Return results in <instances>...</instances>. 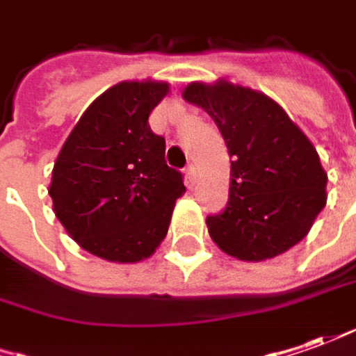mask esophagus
Here are the masks:
<instances>
[{
	"label": "esophagus",
	"mask_w": 356,
	"mask_h": 356,
	"mask_svg": "<svg viewBox=\"0 0 356 356\" xmlns=\"http://www.w3.org/2000/svg\"><path fill=\"white\" fill-rule=\"evenodd\" d=\"M187 179L191 185H195V181H197V168H195V163H188L187 165Z\"/></svg>",
	"instance_id": "34e87169"
}]
</instances>
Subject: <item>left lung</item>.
I'll use <instances>...</instances> for the list:
<instances>
[{
    "label": "left lung",
    "mask_w": 356,
    "mask_h": 356,
    "mask_svg": "<svg viewBox=\"0 0 356 356\" xmlns=\"http://www.w3.org/2000/svg\"><path fill=\"white\" fill-rule=\"evenodd\" d=\"M183 97L212 117L232 161L228 204L207 216L210 238L241 261L289 251L325 207L327 175L316 147L259 91L218 81L191 83Z\"/></svg>",
    "instance_id": "left-lung-1"
}]
</instances>
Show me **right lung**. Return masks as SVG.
Returning <instances> with one entry per match:
<instances>
[{
    "mask_svg": "<svg viewBox=\"0 0 356 356\" xmlns=\"http://www.w3.org/2000/svg\"><path fill=\"white\" fill-rule=\"evenodd\" d=\"M161 81H122L87 107L52 169L56 218L81 248L115 263L149 257L168 234L183 175L165 161L149 113Z\"/></svg>",
    "mask_w": 356,
    "mask_h": 356,
    "instance_id": "obj_1",
    "label": "right lung"
}]
</instances>
